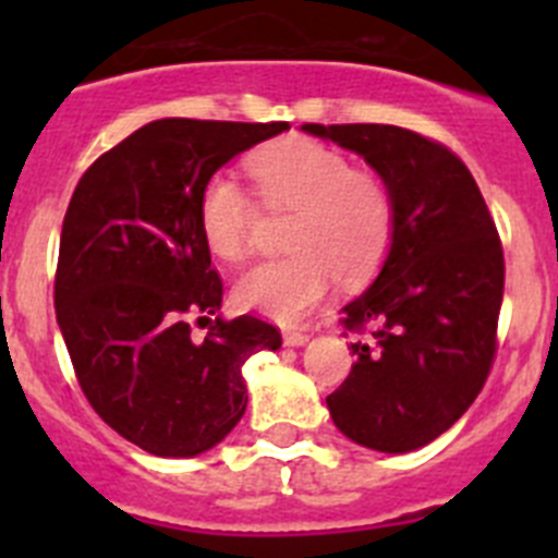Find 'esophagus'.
<instances>
[{
	"label": "esophagus",
	"mask_w": 558,
	"mask_h": 558,
	"mask_svg": "<svg viewBox=\"0 0 558 558\" xmlns=\"http://www.w3.org/2000/svg\"><path fill=\"white\" fill-rule=\"evenodd\" d=\"M282 340H284V347H304V343L310 340V335L302 332V329H284Z\"/></svg>",
	"instance_id": "1"
}]
</instances>
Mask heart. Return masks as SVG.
<instances>
[{
	"label": "heart",
	"instance_id": "heart-1",
	"mask_svg": "<svg viewBox=\"0 0 558 558\" xmlns=\"http://www.w3.org/2000/svg\"><path fill=\"white\" fill-rule=\"evenodd\" d=\"M248 175L268 211H290L288 256L251 268L236 282L243 310L274 322H302L335 279L360 284L386 263L397 231V201L372 170H354L347 153L307 136L268 142L248 156ZM259 206L226 172L209 175L198 198V226L209 251L243 263Z\"/></svg>",
	"mask_w": 558,
	"mask_h": 558
}]
</instances>
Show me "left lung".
Wrapping results in <instances>:
<instances>
[{"instance_id": "obj_1", "label": "left lung", "mask_w": 558, "mask_h": 558, "mask_svg": "<svg viewBox=\"0 0 558 558\" xmlns=\"http://www.w3.org/2000/svg\"><path fill=\"white\" fill-rule=\"evenodd\" d=\"M360 153L397 201V231L372 288L343 307L349 377L327 397L343 436L411 452L475 402L497 354L502 243L472 172L441 142L397 125H304Z\"/></svg>"}]
</instances>
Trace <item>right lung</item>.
Returning a JSON list of instances; mask_svg holds the SVG:
<instances>
[{
    "label": "right lung",
    "instance_id": "add662e5",
    "mask_svg": "<svg viewBox=\"0 0 558 558\" xmlns=\"http://www.w3.org/2000/svg\"><path fill=\"white\" fill-rule=\"evenodd\" d=\"M288 122L156 120L77 181L61 229L56 315L88 405L131 445L190 458L245 413L243 366L274 324L223 318L198 226L206 179ZM192 326L207 329L195 339Z\"/></svg>",
    "mask_w": 558,
    "mask_h": 558
}]
</instances>
